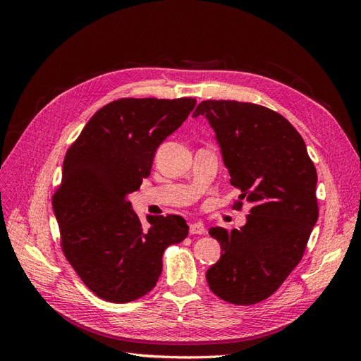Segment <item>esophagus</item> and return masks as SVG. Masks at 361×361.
<instances>
[{
    "label": "esophagus",
    "instance_id": "obj_1",
    "mask_svg": "<svg viewBox=\"0 0 361 361\" xmlns=\"http://www.w3.org/2000/svg\"><path fill=\"white\" fill-rule=\"evenodd\" d=\"M190 233L191 235H203L206 233V227L203 223L197 221V223H191L190 224Z\"/></svg>",
    "mask_w": 361,
    "mask_h": 361
}]
</instances>
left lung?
I'll return each instance as SVG.
<instances>
[{
    "mask_svg": "<svg viewBox=\"0 0 361 361\" xmlns=\"http://www.w3.org/2000/svg\"><path fill=\"white\" fill-rule=\"evenodd\" d=\"M197 116L214 129L239 200L251 203L239 231L209 228L221 257L206 271L207 285L227 302L256 304L300 264L319 215L318 174L298 130L267 106L203 101L192 114Z\"/></svg>",
    "mask_w": 361,
    "mask_h": 361,
    "instance_id": "obj_1",
    "label": "left lung"
}]
</instances>
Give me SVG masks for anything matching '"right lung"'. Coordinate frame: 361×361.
<instances>
[{
    "label": "right lung",
    "instance_id": "right-lung-1",
    "mask_svg": "<svg viewBox=\"0 0 361 361\" xmlns=\"http://www.w3.org/2000/svg\"><path fill=\"white\" fill-rule=\"evenodd\" d=\"M195 99H126L102 106L63 162L52 197L61 248L97 297L129 302L155 288L162 255L188 235L180 215H147L143 227L128 194L150 174L158 146L194 110Z\"/></svg>",
    "mask_w": 361,
    "mask_h": 361
}]
</instances>
